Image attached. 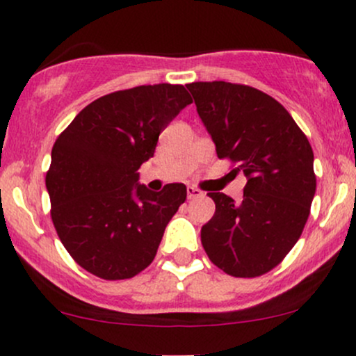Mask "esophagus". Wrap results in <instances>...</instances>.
Segmentation results:
<instances>
[{
	"label": "esophagus",
	"instance_id": "esophagus-1",
	"mask_svg": "<svg viewBox=\"0 0 356 356\" xmlns=\"http://www.w3.org/2000/svg\"><path fill=\"white\" fill-rule=\"evenodd\" d=\"M202 195L204 192L199 191L197 187H192V186L187 187V197L189 199H197V197H202Z\"/></svg>",
	"mask_w": 356,
	"mask_h": 356
}]
</instances>
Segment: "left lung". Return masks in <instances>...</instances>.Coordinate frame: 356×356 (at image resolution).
<instances>
[{"mask_svg":"<svg viewBox=\"0 0 356 356\" xmlns=\"http://www.w3.org/2000/svg\"><path fill=\"white\" fill-rule=\"evenodd\" d=\"M187 88L218 157L248 177L241 202L207 194L216 212L201 229L202 246L227 275H264L291 251L308 220L316 191L312 145L288 110L261 90L229 81Z\"/></svg>","mask_w":356,"mask_h":356,"instance_id":"8db88e82","label":"left lung"}]
</instances>
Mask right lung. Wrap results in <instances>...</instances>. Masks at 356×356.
Instances as JSON below:
<instances>
[{"instance_id": "obj_1", "label": "right lung", "mask_w": 356, "mask_h": 356, "mask_svg": "<svg viewBox=\"0 0 356 356\" xmlns=\"http://www.w3.org/2000/svg\"><path fill=\"white\" fill-rule=\"evenodd\" d=\"M192 104L184 85H140L87 105L56 138L47 189L65 249L102 280H129L157 254L186 201L184 184L161 192L138 184L162 130Z\"/></svg>"}]
</instances>
